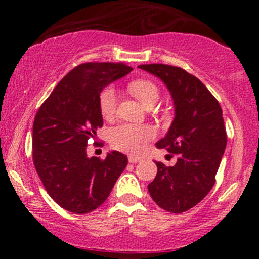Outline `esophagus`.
<instances>
[{
    "label": "esophagus",
    "mask_w": 259,
    "mask_h": 259,
    "mask_svg": "<svg viewBox=\"0 0 259 259\" xmlns=\"http://www.w3.org/2000/svg\"><path fill=\"white\" fill-rule=\"evenodd\" d=\"M127 160H129V163H132V164H136V163H139L141 158H139V157H134V156H129L127 157Z\"/></svg>",
    "instance_id": "esophagus-1"
}]
</instances>
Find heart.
Returning <instances> with one entry per match:
<instances>
[{"instance_id": "heart-1", "label": "heart", "mask_w": 259, "mask_h": 259, "mask_svg": "<svg viewBox=\"0 0 259 259\" xmlns=\"http://www.w3.org/2000/svg\"><path fill=\"white\" fill-rule=\"evenodd\" d=\"M129 91L142 103L144 107L154 106L159 99L158 88L148 80H136L129 85ZM100 112L105 119L114 117L117 109V92L108 86L101 92L99 99ZM154 138L153 127L148 125L120 124L109 132V141L115 150L130 154H141L147 142Z\"/></svg>"}]
</instances>
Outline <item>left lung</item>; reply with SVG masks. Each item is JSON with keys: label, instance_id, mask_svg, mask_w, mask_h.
Instances as JSON below:
<instances>
[{"label": "left lung", "instance_id": "8db88e82", "mask_svg": "<svg viewBox=\"0 0 259 259\" xmlns=\"http://www.w3.org/2000/svg\"><path fill=\"white\" fill-rule=\"evenodd\" d=\"M140 69L163 81L174 102V119L157 142L178 156L173 167L156 162L157 175L148 192L162 209L183 213L200 203L215 183L225 147L223 112L209 90L186 70L165 64H141Z\"/></svg>", "mask_w": 259, "mask_h": 259}]
</instances>
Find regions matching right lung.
<instances>
[{"label":"right lung","mask_w":259,"mask_h":259,"mask_svg":"<svg viewBox=\"0 0 259 259\" xmlns=\"http://www.w3.org/2000/svg\"><path fill=\"white\" fill-rule=\"evenodd\" d=\"M132 70L123 63L80 64L58 82L35 115V169L52 200L75 214L99 208L127 164V157L118 151L103 160L89 158L86 146L103 125L101 92Z\"/></svg>","instance_id":"add662e5"}]
</instances>
